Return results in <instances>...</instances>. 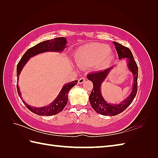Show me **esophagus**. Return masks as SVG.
<instances>
[{"label":"esophagus","mask_w":158,"mask_h":158,"mask_svg":"<svg viewBox=\"0 0 158 158\" xmlns=\"http://www.w3.org/2000/svg\"><path fill=\"white\" fill-rule=\"evenodd\" d=\"M85 81V77H81V78H80V79H79L78 82H79V83H80V84H81V83H83Z\"/></svg>","instance_id":"1"}]
</instances>
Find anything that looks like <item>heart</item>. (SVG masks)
I'll use <instances>...</instances> for the list:
<instances>
[{"instance_id": "heart-1", "label": "heart", "mask_w": 158, "mask_h": 158, "mask_svg": "<svg viewBox=\"0 0 158 158\" xmlns=\"http://www.w3.org/2000/svg\"><path fill=\"white\" fill-rule=\"evenodd\" d=\"M113 56L108 46L100 43H88L81 46L77 52L75 60L81 66H92L96 70L108 66Z\"/></svg>"}]
</instances>
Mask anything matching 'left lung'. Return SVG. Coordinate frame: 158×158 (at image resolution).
I'll list each match as a JSON object with an SVG mask.
<instances>
[{
    "instance_id": "left-lung-1",
    "label": "left lung",
    "mask_w": 158,
    "mask_h": 158,
    "mask_svg": "<svg viewBox=\"0 0 158 158\" xmlns=\"http://www.w3.org/2000/svg\"><path fill=\"white\" fill-rule=\"evenodd\" d=\"M113 44L115 46L119 58L127 59V68L132 73L134 77V83L132 92L123 102H120L119 104H109L103 98L101 90H100V87H101L102 82L105 81L106 77L109 75L110 70L115 66H112L108 69L102 70V71L101 70V71L97 73H92L87 75V78L93 83L94 87V89H92L89 97L91 106L96 112L105 116H115L122 113L132 102L133 100L135 99L136 95L137 89H138L137 79H138L139 75V69L135 59L133 58L132 53L131 52L129 48L123 46L118 43L113 41Z\"/></svg>"
}]
</instances>
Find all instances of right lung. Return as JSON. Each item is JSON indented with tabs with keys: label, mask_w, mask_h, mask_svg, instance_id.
Listing matches in <instances>:
<instances>
[{
	"label": "right lung",
	"mask_w": 158,
	"mask_h": 158,
	"mask_svg": "<svg viewBox=\"0 0 158 158\" xmlns=\"http://www.w3.org/2000/svg\"><path fill=\"white\" fill-rule=\"evenodd\" d=\"M66 43L67 41L65 37H58L41 42L38 43L37 45L32 47V48L28 49L24 54L23 55L21 60H19V62L18 64V66H17V76H18V79H19L18 77L20 73L22 71L23 67L24 66V65L28 61L30 58L39 54V53H41L43 52H63V50L67 48ZM77 82H78V81L75 80V81L69 82L66 83V84L64 85L58 96L48 106L43 107H33L28 105L27 103H26L24 100H23L22 102L31 112L34 113L35 114H36L38 115L50 116L56 115V114L61 112L66 105L67 102H68V93L73 87L77 84ZM17 90H18V95L20 97V98L22 100L21 93L19 92L18 84L17 85Z\"/></svg>",
	"instance_id": "right-lung-1"
}]
</instances>
